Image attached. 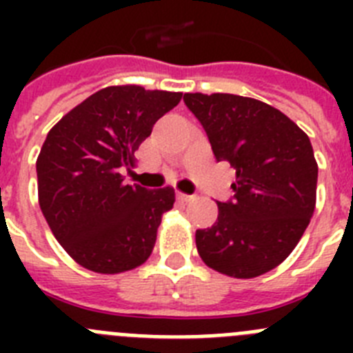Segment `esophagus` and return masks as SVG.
Wrapping results in <instances>:
<instances>
[{
	"mask_svg": "<svg viewBox=\"0 0 353 353\" xmlns=\"http://www.w3.org/2000/svg\"><path fill=\"white\" fill-rule=\"evenodd\" d=\"M176 199H179V201H182V203H189V201H192V199H194V196L183 194V192H176Z\"/></svg>",
	"mask_w": 353,
	"mask_h": 353,
	"instance_id": "esophagus-1",
	"label": "esophagus"
}]
</instances>
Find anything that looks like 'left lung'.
Masks as SVG:
<instances>
[{"mask_svg": "<svg viewBox=\"0 0 353 353\" xmlns=\"http://www.w3.org/2000/svg\"><path fill=\"white\" fill-rule=\"evenodd\" d=\"M217 161L235 168L232 201L214 226L196 232L199 256L215 272L251 279L290 256L316 205L318 164L307 134L251 97L185 93Z\"/></svg>", "mask_w": 353, "mask_h": 353, "instance_id": "left-lung-1", "label": "left lung"}]
</instances>
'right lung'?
<instances>
[{"label":"right lung","mask_w":353,"mask_h":353,"mask_svg":"<svg viewBox=\"0 0 353 353\" xmlns=\"http://www.w3.org/2000/svg\"><path fill=\"white\" fill-rule=\"evenodd\" d=\"M180 99L138 84L108 86L49 130L37 159L39 203L52 235L84 269L127 272L152 254L174 189L129 185L120 171Z\"/></svg>","instance_id":"obj_1"}]
</instances>
